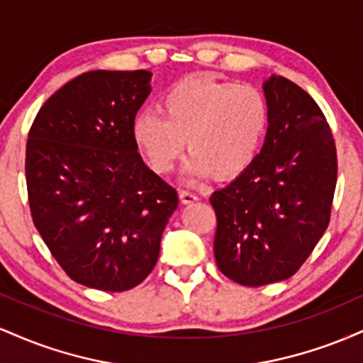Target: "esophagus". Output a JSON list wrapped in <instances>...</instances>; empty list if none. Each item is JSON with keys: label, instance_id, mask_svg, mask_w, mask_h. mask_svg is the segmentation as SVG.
<instances>
[{"label": "esophagus", "instance_id": "esophagus-1", "mask_svg": "<svg viewBox=\"0 0 363 363\" xmlns=\"http://www.w3.org/2000/svg\"><path fill=\"white\" fill-rule=\"evenodd\" d=\"M179 198H181L182 205H191V203L198 201V199H199L198 194L193 193V191H186V189L179 191Z\"/></svg>", "mask_w": 363, "mask_h": 363}]
</instances>
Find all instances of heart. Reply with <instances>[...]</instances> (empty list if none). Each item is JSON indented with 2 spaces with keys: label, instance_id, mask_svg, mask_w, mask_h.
I'll return each mask as SVG.
<instances>
[{
  "label": "heart",
  "instance_id": "obj_1",
  "mask_svg": "<svg viewBox=\"0 0 363 363\" xmlns=\"http://www.w3.org/2000/svg\"><path fill=\"white\" fill-rule=\"evenodd\" d=\"M162 114L140 111L133 119V140L158 174L174 169L186 147L187 177H234L256 158L266 128L268 104L251 85L191 77L160 101Z\"/></svg>",
  "mask_w": 363,
  "mask_h": 363
}]
</instances>
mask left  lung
I'll return each mask as SVG.
<instances>
[{
	"label": "left lung",
	"instance_id": "left-lung-1",
	"mask_svg": "<svg viewBox=\"0 0 363 363\" xmlns=\"http://www.w3.org/2000/svg\"><path fill=\"white\" fill-rule=\"evenodd\" d=\"M262 90L269 118L259 155L210 198L216 266L245 286L297 273L328 228L338 174L335 140L314 99L277 74Z\"/></svg>",
	"mask_w": 363,
	"mask_h": 363
}]
</instances>
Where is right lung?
I'll return each instance as SVG.
<instances>
[{
	"label": "right lung",
	"instance_id": "obj_1",
	"mask_svg": "<svg viewBox=\"0 0 363 363\" xmlns=\"http://www.w3.org/2000/svg\"><path fill=\"white\" fill-rule=\"evenodd\" d=\"M152 73H83L35 116L25 176L32 220L72 280L124 291L152 273L177 191L147 167L133 119Z\"/></svg>",
	"mask_w": 363,
	"mask_h": 363
}]
</instances>
